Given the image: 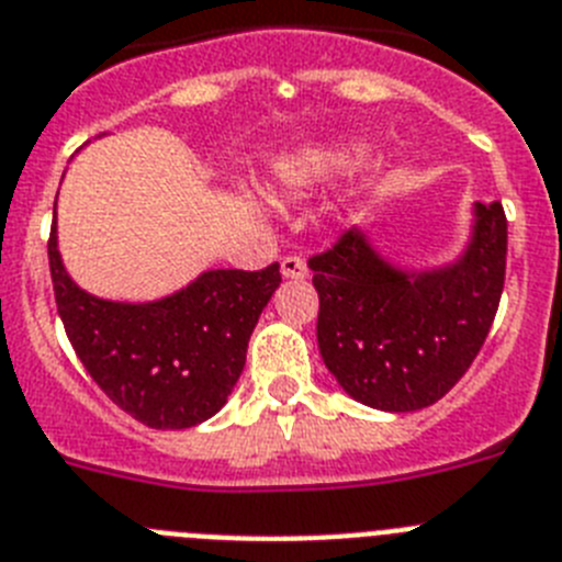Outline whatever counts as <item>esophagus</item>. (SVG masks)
<instances>
[{"mask_svg":"<svg viewBox=\"0 0 562 562\" xmlns=\"http://www.w3.org/2000/svg\"><path fill=\"white\" fill-rule=\"evenodd\" d=\"M280 271L285 280H305V277H308V266H305V260H300V257H285V260L280 262Z\"/></svg>","mask_w":562,"mask_h":562,"instance_id":"1","label":"esophagus"}]
</instances>
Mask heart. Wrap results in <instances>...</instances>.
Returning a JSON list of instances; mask_svg holds the SVG:
<instances>
[{
  "label": "heart",
  "instance_id": "1",
  "mask_svg": "<svg viewBox=\"0 0 562 562\" xmlns=\"http://www.w3.org/2000/svg\"><path fill=\"white\" fill-rule=\"evenodd\" d=\"M364 160H368V144L362 140L305 146L277 160L274 180L285 198H302V194L336 187L339 180L350 178ZM243 203L257 214L266 212V200L260 194L243 192Z\"/></svg>",
  "mask_w": 562,
  "mask_h": 562
}]
</instances>
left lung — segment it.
Here are the masks:
<instances>
[{
	"label": "left lung",
	"instance_id": "obj_1",
	"mask_svg": "<svg viewBox=\"0 0 562 562\" xmlns=\"http://www.w3.org/2000/svg\"><path fill=\"white\" fill-rule=\"evenodd\" d=\"M308 268L316 341L339 387L384 413L424 409L456 387L492 328L506 271L504 206L472 203L467 243L441 266H402L368 228H350Z\"/></svg>",
	"mask_w": 562,
	"mask_h": 562
}]
</instances>
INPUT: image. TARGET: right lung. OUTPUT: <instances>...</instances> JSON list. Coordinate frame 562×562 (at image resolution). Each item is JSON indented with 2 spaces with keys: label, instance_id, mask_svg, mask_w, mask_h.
Masks as SVG:
<instances>
[{
  "label": "right lung",
  "instance_id": "add662e5",
  "mask_svg": "<svg viewBox=\"0 0 562 562\" xmlns=\"http://www.w3.org/2000/svg\"><path fill=\"white\" fill-rule=\"evenodd\" d=\"M58 316L72 350L112 402L155 429L203 424L232 396L251 330L280 288V266L209 268L158 300H104L78 285L47 243Z\"/></svg>",
  "mask_w": 562,
  "mask_h": 562
}]
</instances>
